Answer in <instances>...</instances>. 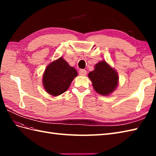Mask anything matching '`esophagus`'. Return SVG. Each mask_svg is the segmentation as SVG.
<instances>
[{"label": "esophagus", "mask_w": 156, "mask_h": 156, "mask_svg": "<svg viewBox=\"0 0 156 156\" xmlns=\"http://www.w3.org/2000/svg\"><path fill=\"white\" fill-rule=\"evenodd\" d=\"M79 74H80V76H86L87 75V71L83 69H80V70H79Z\"/></svg>", "instance_id": "esophagus-1"}]
</instances>
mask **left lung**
Returning a JSON list of instances; mask_svg holds the SVG:
<instances>
[{"label":"left lung","mask_w":156,"mask_h":156,"mask_svg":"<svg viewBox=\"0 0 156 156\" xmlns=\"http://www.w3.org/2000/svg\"><path fill=\"white\" fill-rule=\"evenodd\" d=\"M88 77L95 91L101 95L110 94L118 85L117 72L104 60L95 65L94 70L89 72Z\"/></svg>","instance_id":"1"}]
</instances>
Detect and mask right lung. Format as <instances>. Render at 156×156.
Here are the masks:
<instances>
[{
    "instance_id": "right-lung-1",
    "label": "right lung",
    "mask_w": 156,
    "mask_h": 156,
    "mask_svg": "<svg viewBox=\"0 0 156 156\" xmlns=\"http://www.w3.org/2000/svg\"><path fill=\"white\" fill-rule=\"evenodd\" d=\"M77 75L76 69L61 57L47 66L43 76V85L48 93L58 96L68 90Z\"/></svg>"
}]
</instances>
